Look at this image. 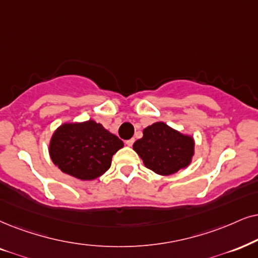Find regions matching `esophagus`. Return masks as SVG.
Instances as JSON below:
<instances>
[{
  "instance_id": "34e87169",
  "label": "esophagus",
  "mask_w": 258,
  "mask_h": 258,
  "mask_svg": "<svg viewBox=\"0 0 258 258\" xmlns=\"http://www.w3.org/2000/svg\"><path fill=\"white\" fill-rule=\"evenodd\" d=\"M133 143H135V138H131V139L126 140V145H128V146H132Z\"/></svg>"
}]
</instances>
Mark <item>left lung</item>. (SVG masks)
Returning <instances> with one entry per match:
<instances>
[{
  "label": "left lung",
  "instance_id": "1",
  "mask_svg": "<svg viewBox=\"0 0 258 258\" xmlns=\"http://www.w3.org/2000/svg\"><path fill=\"white\" fill-rule=\"evenodd\" d=\"M145 167L159 175L175 174L190 163L194 140L164 122H156L143 131V138L133 144Z\"/></svg>",
  "mask_w": 258,
  "mask_h": 258
}]
</instances>
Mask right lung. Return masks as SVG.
Instances as JSON below:
<instances>
[{
    "label": "right lung",
    "mask_w": 258,
    "mask_h": 258,
    "mask_svg": "<svg viewBox=\"0 0 258 258\" xmlns=\"http://www.w3.org/2000/svg\"><path fill=\"white\" fill-rule=\"evenodd\" d=\"M122 146L121 139L89 120L61 125L52 136L50 155L65 174L87 181L108 170L113 155Z\"/></svg>",
    "instance_id": "1"
}]
</instances>
